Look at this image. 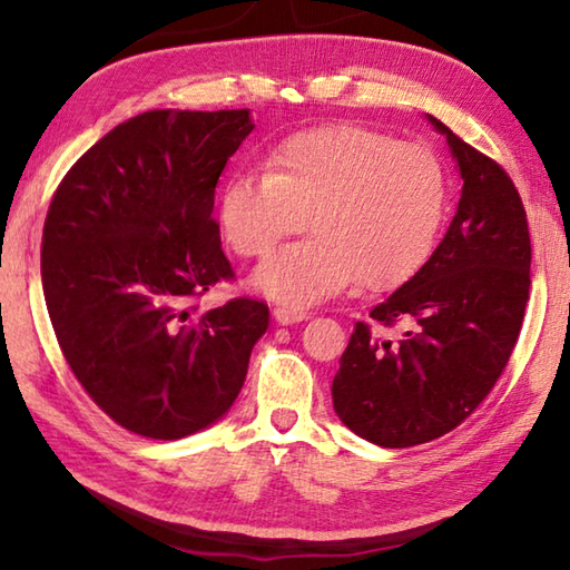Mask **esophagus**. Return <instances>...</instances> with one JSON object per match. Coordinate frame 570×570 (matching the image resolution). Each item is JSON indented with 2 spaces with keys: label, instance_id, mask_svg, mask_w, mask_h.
<instances>
[{
  "label": "esophagus",
  "instance_id": "34e87169",
  "mask_svg": "<svg viewBox=\"0 0 570 570\" xmlns=\"http://www.w3.org/2000/svg\"><path fill=\"white\" fill-rule=\"evenodd\" d=\"M311 314L304 308H292V306H276L274 308V318L276 323H282V326H292V323L298 321H306Z\"/></svg>",
  "mask_w": 570,
  "mask_h": 570
}]
</instances>
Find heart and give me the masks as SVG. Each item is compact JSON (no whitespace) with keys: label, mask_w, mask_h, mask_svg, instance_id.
<instances>
[{"label":"heart","mask_w":570,"mask_h":570,"mask_svg":"<svg viewBox=\"0 0 570 570\" xmlns=\"http://www.w3.org/2000/svg\"><path fill=\"white\" fill-rule=\"evenodd\" d=\"M266 167L229 177L217 217L234 252L264 256L308 215L311 237L274 252L252 276L256 292L278 304L314 306L355 278L385 292L432 254L450 180L430 145L341 122L276 142Z\"/></svg>","instance_id":"1"}]
</instances>
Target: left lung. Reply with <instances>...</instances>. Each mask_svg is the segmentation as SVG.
<instances>
[{
    "instance_id": "obj_1",
    "label": "left lung",
    "mask_w": 570,
    "mask_h": 570,
    "mask_svg": "<svg viewBox=\"0 0 570 570\" xmlns=\"http://www.w3.org/2000/svg\"><path fill=\"white\" fill-rule=\"evenodd\" d=\"M448 138L462 177L456 215L440 247L371 318L358 321L333 377V410L348 430L381 448L438 440L472 415L504 373L531 286V237L521 197L504 167L428 116Z\"/></svg>"
}]
</instances>
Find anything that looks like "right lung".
<instances>
[{
    "mask_svg": "<svg viewBox=\"0 0 570 570\" xmlns=\"http://www.w3.org/2000/svg\"><path fill=\"white\" fill-rule=\"evenodd\" d=\"M254 130L242 110H148L106 132L61 180L41 284L66 363L94 403L142 438L180 440L227 415L269 306L195 298L234 276L215 187Z\"/></svg>",
    "mask_w": 570,
    "mask_h": 570,
    "instance_id": "1",
    "label": "right lung"
}]
</instances>
